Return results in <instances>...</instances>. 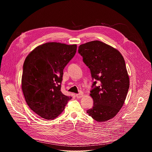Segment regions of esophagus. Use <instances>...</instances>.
Wrapping results in <instances>:
<instances>
[{
  "instance_id": "1",
  "label": "esophagus",
  "mask_w": 152,
  "mask_h": 152,
  "mask_svg": "<svg viewBox=\"0 0 152 152\" xmlns=\"http://www.w3.org/2000/svg\"><path fill=\"white\" fill-rule=\"evenodd\" d=\"M76 96L77 98H81V97H82L83 96V94H76Z\"/></svg>"
}]
</instances>
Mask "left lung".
<instances>
[{
  "instance_id": "1",
  "label": "left lung",
  "mask_w": 152,
  "mask_h": 152,
  "mask_svg": "<svg viewBox=\"0 0 152 152\" xmlns=\"http://www.w3.org/2000/svg\"><path fill=\"white\" fill-rule=\"evenodd\" d=\"M78 52L94 80L90 91L94 106L87 113L96 121H107L117 114L128 94L129 79L125 60L118 50L98 40L80 45Z\"/></svg>"
}]
</instances>
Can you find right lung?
Here are the masks:
<instances>
[{"mask_svg":"<svg viewBox=\"0 0 152 152\" xmlns=\"http://www.w3.org/2000/svg\"><path fill=\"white\" fill-rule=\"evenodd\" d=\"M76 49V44L47 43L35 48L24 61L23 93L30 109L43 118L58 117L72 99L61 92V84L63 69Z\"/></svg>","mask_w":152,"mask_h":152,"instance_id":"add662e5","label":"right lung"}]
</instances>
